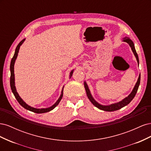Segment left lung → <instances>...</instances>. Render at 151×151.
Instances as JSON below:
<instances>
[{"instance_id":"obj_1","label":"left lung","mask_w":151,"mask_h":151,"mask_svg":"<svg viewBox=\"0 0 151 151\" xmlns=\"http://www.w3.org/2000/svg\"><path fill=\"white\" fill-rule=\"evenodd\" d=\"M122 40H123V42H126L129 45V46L130 47V48L132 50V52H133L134 55L136 58V60H137V61L138 65H139V57H138L137 53V52H136L134 42H132V41L130 39V38L127 37V36H125V37L123 38ZM140 74L139 76V78L137 79V83H136V84L134 86V89H132V92L130 93V94L129 96H127L124 99H123L122 101H120L119 102L113 103V104H109V105H103V104H99L98 102L96 101V100L94 99V98L93 97L92 94H91V91L89 89V87H88V84H87L86 81H84V88H85V89H86V91L87 96H88V98L90 100V101L93 103V105H94V106L96 107H97L98 109H101V110H103V111H113L118 110V109H120L122 108L127 106V104H129L131 102L132 100L135 97V96L137 92L139 86L140 85Z\"/></svg>"}]
</instances>
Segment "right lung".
<instances>
[{
    "label": "right lung",
    "instance_id": "add662e5",
    "mask_svg": "<svg viewBox=\"0 0 151 151\" xmlns=\"http://www.w3.org/2000/svg\"><path fill=\"white\" fill-rule=\"evenodd\" d=\"M26 39H23L22 40L21 42L18 44V45L17 46L16 50H15V53L14 55V56L12 58L11 62V65H10V71H11V77H10V85H11V88L12 90V92L14 95V96L16 98V99H17V101H18L21 106L23 107L24 108L28 109L29 111H31L32 112H34V113H47L48 112L52 110L55 108L57 105L60 103V101H61V99L63 97V88H64V86H63L62 91H61V94L60 96V97L58 99L57 101L55 103V104H53L52 106H51L50 107L48 108H36L34 107H32L29 105H28V104H26L24 101L23 99H22L21 97L18 94V93L17 92V90L16 88V86H15V77H14V64H15V62L16 58L17 57L18 55V53H19V50L20 48V47L22 45V44L24 43V42L25 41ZM74 69L72 70H71V72H70V75H69V78H71V77L72 76V74L73 72H74Z\"/></svg>",
    "mask_w": 151,
    "mask_h": 151
}]
</instances>
